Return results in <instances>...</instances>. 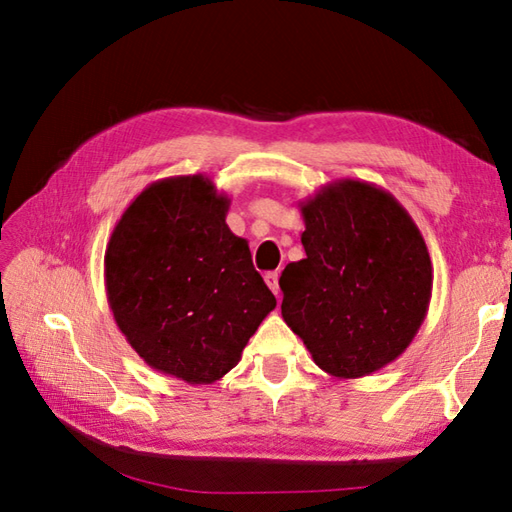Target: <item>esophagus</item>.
<instances>
[{"mask_svg": "<svg viewBox=\"0 0 512 512\" xmlns=\"http://www.w3.org/2000/svg\"><path fill=\"white\" fill-rule=\"evenodd\" d=\"M264 279H266V284H268V288L275 292V295L279 297V275L277 273H266L264 275Z\"/></svg>", "mask_w": 512, "mask_h": 512, "instance_id": "esophagus-1", "label": "esophagus"}]
</instances>
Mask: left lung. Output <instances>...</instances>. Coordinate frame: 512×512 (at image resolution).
Wrapping results in <instances>:
<instances>
[{"label": "left lung", "instance_id": "left-lung-1", "mask_svg": "<svg viewBox=\"0 0 512 512\" xmlns=\"http://www.w3.org/2000/svg\"><path fill=\"white\" fill-rule=\"evenodd\" d=\"M299 209L306 259L279 277L281 317L325 374H374L427 317L433 266L420 228L389 191L352 178L325 184Z\"/></svg>", "mask_w": 512, "mask_h": 512}]
</instances>
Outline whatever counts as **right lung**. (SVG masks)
Returning a JSON list of instances; mask_svg holds the SVG:
<instances>
[{"instance_id":"right-lung-1","label":"right lung","mask_w":512,"mask_h":512,"mask_svg":"<svg viewBox=\"0 0 512 512\" xmlns=\"http://www.w3.org/2000/svg\"><path fill=\"white\" fill-rule=\"evenodd\" d=\"M228 206L202 173L151 182L105 250L118 330L149 367L189 385L231 372L277 306L248 242L226 224Z\"/></svg>"}]
</instances>
